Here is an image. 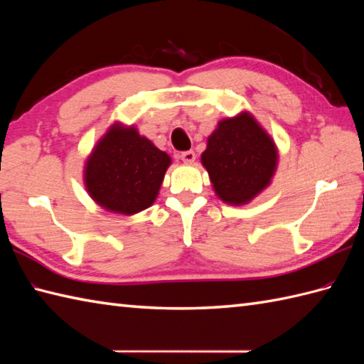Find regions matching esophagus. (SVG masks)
<instances>
[{
  "instance_id": "obj_1",
  "label": "esophagus",
  "mask_w": 364,
  "mask_h": 364,
  "mask_svg": "<svg viewBox=\"0 0 364 364\" xmlns=\"http://www.w3.org/2000/svg\"><path fill=\"white\" fill-rule=\"evenodd\" d=\"M180 159L183 162H188V164H191V162L196 161V153L192 150H188V151H181L180 153Z\"/></svg>"
}]
</instances>
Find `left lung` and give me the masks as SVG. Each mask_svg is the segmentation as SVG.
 <instances>
[{
	"mask_svg": "<svg viewBox=\"0 0 364 364\" xmlns=\"http://www.w3.org/2000/svg\"><path fill=\"white\" fill-rule=\"evenodd\" d=\"M272 139L250 114L219 122L208 137L202 164L213 188L230 205H245L270 183L277 166Z\"/></svg>",
	"mask_w": 364,
	"mask_h": 364,
	"instance_id": "8db88e82",
	"label": "left lung"
}]
</instances>
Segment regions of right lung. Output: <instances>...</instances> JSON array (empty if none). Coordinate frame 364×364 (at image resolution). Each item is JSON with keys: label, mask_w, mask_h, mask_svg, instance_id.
Masks as SVG:
<instances>
[{"label": "right lung", "mask_w": 364, "mask_h": 364, "mask_svg": "<svg viewBox=\"0 0 364 364\" xmlns=\"http://www.w3.org/2000/svg\"><path fill=\"white\" fill-rule=\"evenodd\" d=\"M168 166V154L136 128L114 125L87 159L84 181L100 206L129 215L156 200Z\"/></svg>", "instance_id": "right-lung-1"}]
</instances>
